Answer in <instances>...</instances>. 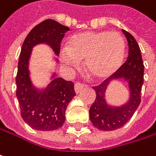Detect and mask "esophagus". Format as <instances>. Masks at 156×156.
<instances>
[{
    "mask_svg": "<svg viewBox=\"0 0 156 156\" xmlns=\"http://www.w3.org/2000/svg\"><path fill=\"white\" fill-rule=\"evenodd\" d=\"M84 87H85V85H84V84L79 83V82L76 83V84H75V92H76L77 94L80 93V92H81V90H82Z\"/></svg>",
    "mask_w": 156,
    "mask_h": 156,
    "instance_id": "obj_1",
    "label": "esophagus"
}]
</instances>
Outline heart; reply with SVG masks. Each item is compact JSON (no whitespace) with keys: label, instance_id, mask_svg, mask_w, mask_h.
Instances as JSON below:
<instances>
[{"label":"heart","instance_id":"heart-1","mask_svg":"<svg viewBox=\"0 0 156 156\" xmlns=\"http://www.w3.org/2000/svg\"><path fill=\"white\" fill-rule=\"evenodd\" d=\"M125 53V41L119 33L85 31L70 38L67 48L60 50L59 58L69 68H78L84 59L86 71L93 78L102 79L119 69Z\"/></svg>","mask_w":156,"mask_h":156}]
</instances>
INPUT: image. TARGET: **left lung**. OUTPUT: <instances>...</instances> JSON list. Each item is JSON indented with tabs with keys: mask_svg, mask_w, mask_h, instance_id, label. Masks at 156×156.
I'll use <instances>...</instances> for the list:
<instances>
[{
	"mask_svg": "<svg viewBox=\"0 0 156 156\" xmlns=\"http://www.w3.org/2000/svg\"><path fill=\"white\" fill-rule=\"evenodd\" d=\"M128 43V57L126 61L112 76L103 83L93 87L97 97L89 109V117L93 126L99 130L113 131L125 126L141 102V90L144 84V63L141 50L136 39L125 30H122ZM113 80H125L129 87V98L123 105L113 107L105 100L107 87Z\"/></svg>",
	"mask_w": 156,
	"mask_h": 156,
	"instance_id": "8db88e82",
	"label": "left lung"
}]
</instances>
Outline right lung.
<instances>
[{"instance_id":"obj_1","label":"right lung","mask_w":156,"mask_h":156,"mask_svg":"<svg viewBox=\"0 0 156 156\" xmlns=\"http://www.w3.org/2000/svg\"><path fill=\"white\" fill-rule=\"evenodd\" d=\"M69 30V27L54 20H45L30 31L22 44L16 77V96L21 117L35 130L52 131L61 127L67 107L76 93L73 82L56 78L55 73L45 88L39 89L32 84L29 70L32 48L45 43L58 56L60 42Z\"/></svg>"}]
</instances>
